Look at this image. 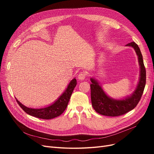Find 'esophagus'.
Listing matches in <instances>:
<instances>
[{"label": "esophagus", "mask_w": 154, "mask_h": 154, "mask_svg": "<svg viewBox=\"0 0 154 154\" xmlns=\"http://www.w3.org/2000/svg\"><path fill=\"white\" fill-rule=\"evenodd\" d=\"M85 76H86V74L84 72H82L78 74V80H84L85 78Z\"/></svg>", "instance_id": "obj_1"}]
</instances>
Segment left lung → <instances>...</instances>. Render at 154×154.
Segmentation results:
<instances>
[{
  "label": "left lung",
  "mask_w": 154,
  "mask_h": 154,
  "mask_svg": "<svg viewBox=\"0 0 154 154\" xmlns=\"http://www.w3.org/2000/svg\"><path fill=\"white\" fill-rule=\"evenodd\" d=\"M125 46L132 48L137 56L139 66L137 85L136 89L130 96L115 99L106 94L96 78L91 77L90 80L92 82L91 84L92 105L97 112L101 115L118 116L126 114L136 106L143 93L146 84V70L140 49L134 42L128 43Z\"/></svg>",
  "instance_id": "8db88e82"
}]
</instances>
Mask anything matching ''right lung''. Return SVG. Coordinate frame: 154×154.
I'll return each mask as SVG.
<instances>
[{
	"label": "right lung",
	"mask_w": 154,
	"mask_h": 154,
	"mask_svg": "<svg viewBox=\"0 0 154 154\" xmlns=\"http://www.w3.org/2000/svg\"><path fill=\"white\" fill-rule=\"evenodd\" d=\"M76 79L74 78L69 83L67 88L62 92V94L53 103L48 106H45V107L31 108V107H28L23 105L17 98L16 100L19 106L27 114L40 119H53L61 115L66 110L72 91L76 85Z\"/></svg>",
	"instance_id": "right-lung-1"
}]
</instances>
